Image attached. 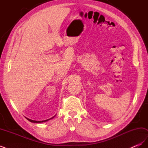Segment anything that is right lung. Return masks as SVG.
Here are the masks:
<instances>
[{"label": "right lung", "mask_w": 148, "mask_h": 148, "mask_svg": "<svg viewBox=\"0 0 148 148\" xmlns=\"http://www.w3.org/2000/svg\"><path fill=\"white\" fill-rule=\"evenodd\" d=\"M26 119H27L28 120H29V122H33V123H41V122H46V121H47L48 120H49V119H48V120H43V121H36V120H31V119H28V118H26Z\"/></svg>", "instance_id": "obj_1"}]
</instances>
